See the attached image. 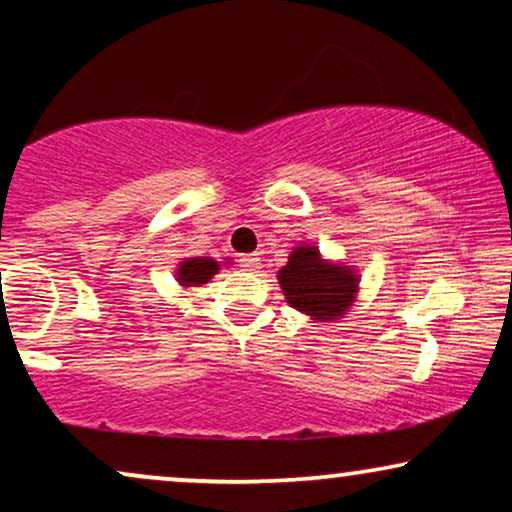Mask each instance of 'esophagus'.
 Returning a JSON list of instances; mask_svg holds the SVG:
<instances>
[{
  "label": "esophagus",
  "instance_id": "34e87169",
  "mask_svg": "<svg viewBox=\"0 0 512 512\" xmlns=\"http://www.w3.org/2000/svg\"><path fill=\"white\" fill-rule=\"evenodd\" d=\"M240 265L244 270H258V268H261V258H258L256 254L240 256Z\"/></svg>",
  "mask_w": 512,
  "mask_h": 512
}]
</instances>
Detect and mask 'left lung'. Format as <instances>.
I'll list each match as a JSON object with an SVG mask.
<instances>
[{
	"mask_svg": "<svg viewBox=\"0 0 512 512\" xmlns=\"http://www.w3.org/2000/svg\"><path fill=\"white\" fill-rule=\"evenodd\" d=\"M277 277L286 303L321 321L342 317L359 289V277L349 265L324 261L319 249L307 244L291 251L289 263Z\"/></svg>",
	"mask_w": 512,
	"mask_h": 512,
	"instance_id": "obj_1",
	"label": "left lung"
}]
</instances>
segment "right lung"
Wrapping results in <instances>:
<instances>
[{
	"instance_id": "obj_1",
	"label": "right lung",
	"mask_w": 512,
	"mask_h": 512,
	"mask_svg": "<svg viewBox=\"0 0 512 512\" xmlns=\"http://www.w3.org/2000/svg\"><path fill=\"white\" fill-rule=\"evenodd\" d=\"M219 272V263L209 256H198V258H186L184 263L179 265L177 279L184 286H200L212 279V275Z\"/></svg>"
}]
</instances>
